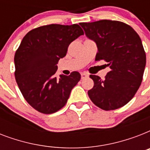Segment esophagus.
<instances>
[{"label": "esophagus", "instance_id": "34e87169", "mask_svg": "<svg viewBox=\"0 0 150 150\" xmlns=\"http://www.w3.org/2000/svg\"><path fill=\"white\" fill-rule=\"evenodd\" d=\"M81 77H82V79H86V78L89 77V75L86 72H82L81 73Z\"/></svg>", "mask_w": 150, "mask_h": 150}]
</instances>
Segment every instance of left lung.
Listing matches in <instances>:
<instances>
[{
	"instance_id": "left-lung-1",
	"label": "left lung",
	"mask_w": 150,
	"mask_h": 150,
	"mask_svg": "<svg viewBox=\"0 0 150 150\" xmlns=\"http://www.w3.org/2000/svg\"><path fill=\"white\" fill-rule=\"evenodd\" d=\"M86 36L96 44V61H107L110 71L105 79L90 75L93 88L88 91L92 102L105 110L127 104L139 88L146 57L139 36L128 25L118 21L81 22Z\"/></svg>"
}]
</instances>
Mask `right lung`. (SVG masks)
<instances>
[{"mask_svg": "<svg viewBox=\"0 0 150 150\" xmlns=\"http://www.w3.org/2000/svg\"><path fill=\"white\" fill-rule=\"evenodd\" d=\"M83 34L77 24H51L33 29L22 39L14 59L15 80L25 100L39 112L53 114L61 109L79 82L78 71L59 78L54 74L69 44Z\"/></svg>", "mask_w": 150, "mask_h": 150, "instance_id": "obj_1", "label": "right lung"}]
</instances>
